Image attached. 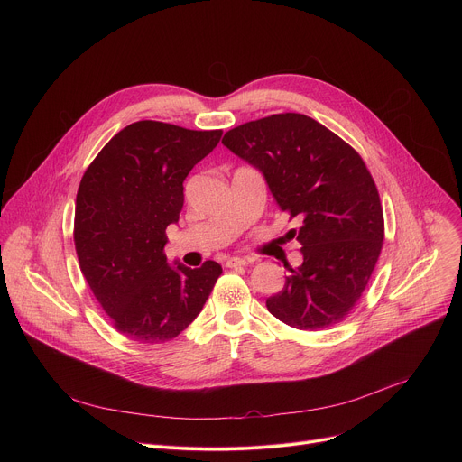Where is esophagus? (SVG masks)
I'll list each match as a JSON object with an SVG mask.
<instances>
[{"label":"esophagus","instance_id":"obj_1","mask_svg":"<svg viewBox=\"0 0 462 462\" xmlns=\"http://www.w3.org/2000/svg\"><path fill=\"white\" fill-rule=\"evenodd\" d=\"M225 265H226L228 269L245 267V265H248V259H245V257H228V259L225 261Z\"/></svg>","mask_w":462,"mask_h":462}]
</instances>
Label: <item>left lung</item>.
I'll use <instances>...</instances> for the list:
<instances>
[{
	"label": "left lung",
	"instance_id": "1",
	"mask_svg": "<svg viewBox=\"0 0 462 462\" xmlns=\"http://www.w3.org/2000/svg\"><path fill=\"white\" fill-rule=\"evenodd\" d=\"M223 144L261 171L276 205L298 217L292 230L303 263L289 267L273 316L318 331L342 321L360 300L378 261L383 214L362 157L331 129L300 113L241 124Z\"/></svg>",
	"mask_w": 462,
	"mask_h": 462
}]
</instances>
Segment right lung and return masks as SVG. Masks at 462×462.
<instances>
[{
  "label": "right lung",
  "instance_id": "right-lung-1",
  "mask_svg": "<svg viewBox=\"0 0 462 462\" xmlns=\"http://www.w3.org/2000/svg\"><path fill=\"white\" fill-rule=\"evenodd\" d=\"M223 131H193L139 120L125 125L86 170L75 208V246L95 298L127 338L161 344L203 310L223 269L168 263L166 228L179 221L182 182L221 141Z\"/></svg>",
  "mask_w": 462,
  "mask_h": 462
}]
</instances>
